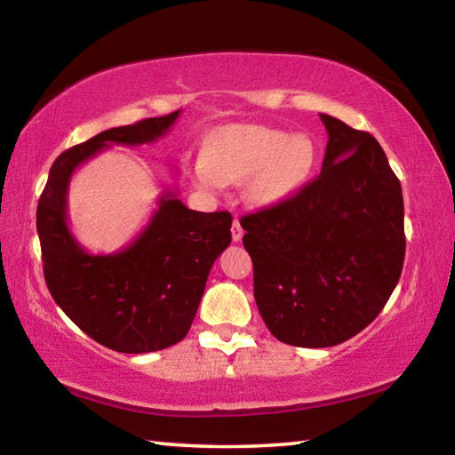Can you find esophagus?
<instances>
[{
  "label": "esophagus",
  "mask_w": 455,
  "mask_h": 455,
  "mask_svg": "<svg viewBox=\"0 0 455 455\" xmlns=\"http://www.w3.org/2000/svg\"><path fill=\"white\" fill-rule=\"evenodd\" d=\"M230 233H233V241H235V243L241 241L243 235H244V230H243V227H241V220H238V219L233 220V228H230Z\"/></svg>",
  "instance_id": "34e87169"
}]
</instances>
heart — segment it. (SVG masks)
Wrapping results in <instances>:
<instances>
[{
  "label": "heart",
  "mask_w": 455,
  "mask_h": 455,
  "mask_svg": "<svg viewBox=\"0 0 455 455\" xmlns=\"http://www.w3.org/2000/svg\"><path fill=\"white\" fill-rule=\"evenodd\" d=\"M319 148L309 134L238 124L219 130L206 146V156L192 164V179L204 190L249 180L246 195L257 206H271L311 179Z\"/></svg>",
  "instance_id": "b5f03b06"
}]
</instances>
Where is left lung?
<instances>
[{
    "label": "left lung",
    "instance_id": "8db88e82",
    "mask_svg": "<svg viewBox=\"0 0 455 455\" xmlns=\"http://www.w3.org/2000/svg\"><path fill=\"white\" fill-rule=\"evenodd\" d=\"M321 174L295 196L241 219L255 301L295 347H333L387 303L405 257L403 195L379 142L327 114Z\"/></svg>",
    "mask_w": 455,
    "mask_h": 455
}]
</instances>
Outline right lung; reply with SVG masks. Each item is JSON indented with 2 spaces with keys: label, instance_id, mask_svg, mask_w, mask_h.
Segmentation results:
<instances>
[{
  "label": "right lung",
  "instance_id": "add662e5",
  "mask_svg": "<svg viewBox=\"0 0 455 455\" xmlns=\"http://www.w3.org/2000/svg\"><path fill=\"white\" fill-rule=\"evenodd\" d=\"M179 114L104 130L61 152L37 203L44 276L53 301L84 333L120 353L160 351L187 337L211 267L230 244L233 217L190 211L166 190L132 243L92 255L68 225V187L76 168L96 154L112 144L156 142Z\"/></svg>",
  "mask_w": 455,
  "mask_h": 455
}]
</instances>
